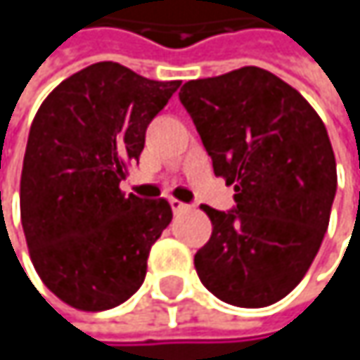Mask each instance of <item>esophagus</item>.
Returning <instances> with one entry per match:
<instances>
[{"mask_svg":"<svg viewBox=\"0 0 360 360\" xmlns=\"http://www.w3.org/2000/svg\"><path fill=\"white\" fill-rule=\"evenodd\" d=\"M171 208H173L175 214H183V212H187L191 206H189V204H183L181 200H175V198H173V200H171Z\"/></svg>","mask_w":360,"mask_h":360,"instance_id":"34e87169","label":"esophagus"}]
</instances>
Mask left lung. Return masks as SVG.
Returning a JSON list of instances; mask_svg holds the SVG:
<instances>
[{"mask_svg":"<svg viewBox=\"0 0 360 360\" xmlns=\"http://www.w3.org/2000/svg\"><path fill=\"white\" fill-rule=\"evenodd\" d=\"M179 100L236 189L233 210L202 206L212 236L193 256L198 277L227 304L269 307L302 281L329 225L338 173L323 120L258 66L187 81Z\"/></svg>","mask_w":360,"mask_h":360,"instance_id":"1","label":"left lung"}]
</instances>
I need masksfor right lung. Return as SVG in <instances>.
Listing matches in <instances>:
<instances>
[{"instance_id": "add662e5", "label": "right lung", "mask_w": 360, "mask_h": 360, "mask_svg": "<svg viewBox=\"0 0 360 360\" xmlns=\"http://www.w3.org/2000/svg\"><path fill=\"white\" fill-rule=\"evenodd\" d=\"M179 85L98 62L62 81L37 110L20 219L41 281L72 309H114L146 279L150 248L173 210L165 198L124 195L120 181Z\"/></svg>"}]
</instances>
